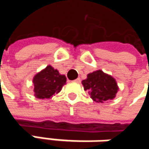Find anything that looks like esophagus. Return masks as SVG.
Instances as JSON below:
<instances>
[{
  "instance_id": "1",
  "label": "esophagus",
  "mask_w": 149,
  "mask_h": 149,
  "mask_svg": "<svg viewBox=\"0 0 149 149\" xmlns=\"http://www.w3.org/2000/svg\"><path fill=\"white\" fill-rule=\"evenodd\" d=\"M74 81L76 83H80V82H81V78H80V77H77V79H75Z\"/></svg>"
}]
</instances>
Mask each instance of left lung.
Returning a JSON list of instances; mask_svg holds the SVG:
<instances>
[{"instance_id": "left-lung-1", "label": "left lung", "mask_w": 149, "mask_h": 149, "mask_svg": "<svg viewBox=\"0 0 149 149\" xmlns=\"http://www.w3.org/2000/svg\"><path fill=\"white\" fill-rule=\"evenodd\" d=\"M82 84L91 97L98 103L113 99L118 90L116 80L100 70L88 74L87 78L82 81Z\"/></svg>"}]
</instances>
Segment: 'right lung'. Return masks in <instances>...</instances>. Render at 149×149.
<instances>
[{
    "instance_id": "add662e5",
    "label": "right lung",
    "mask_w": 149,
    "mask_h": 149,
    "mask_svg": "<svg viewBox=\"0 0 149 149\" xmlns=\"http://www.w3.org/2000/svg\"><path fill=\"white\" fill-rule=\"evenodd\" d=\"M65 83V75H60L57 70L48 65L33 77L35 97L40 99L51 98L61 91Z\"/></svg>"
}]
</instances>
